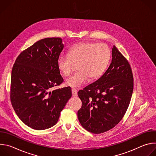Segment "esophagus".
Segmentation results:
<instances>
[{
    "label": "esophagus",
    "instance_id": "obj_1",
    "mask_svg": "<svg viewBox=\"0 0 156 156\" xmlns=\"http://www.w3.org/2000/svg\"><path fill=\"white\" fill-rule=\"evenodd\" d=\"M72 95L73 97H76L78 96V91L76 90V89L75 88H72Z\"/></svg>",
    "mask_w": 156,
    "mask_h": 156
}]
</instances>
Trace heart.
Here are the masks:
<instances>
[{
  "label": "heart",
  "instance_id": "heart-1",
  "mask_svg": "<svg viewBox=\"0 0 156 156\" xmlns=\"http://www.w3.org/2000/svg\"><path fill=\"white\" fill-rule=\"evenodd\" d=\"M111 53L104 44L86 42L71 48L68 54H60L57 61V68L64 76H68L78 63V71L66 81V84L80 87L91 79L102 75L109 63Z\"/></svg>",
  "mask_w": 156,
  "mask_h": 156
}]
</instances>
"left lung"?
<instances>
[{
  "mask_svg": "<svg viewBox=\"0 0 156 156\" xmlns=\"http://www.w3.org/2000/svg\"><path fill=\"white\" fill-rule=\"evenodd\" d=\"M112 62L97 81L80 90L82 106L78 111L81 126L99 134L113 128L123 117L133 91V76L129 63L114 46Z\"/></svg>",
  "mask_w": 156,
  "mask_h": 156,
  "instance_id": "obj_1",
  "label": "left lung"
}]
</instances>
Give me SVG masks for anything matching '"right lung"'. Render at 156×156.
<instances>
[{"label":"right lung","instance_id":"1","mask_svg":"<svg viewBox=\"0 0 156 156\" xmlns=\"http://www.w3.org/2000/svg\"><path fill=\"white\" fill-rule=\"evenodd\" d=\"M63 47L60 37L41 39L21 52L13 66L11 103L19 119L33 129L55 125L72 96L70 86L50 91L63 81L57 65Z\"/></svg>","mask_w":156,"mask_h":156}]
</instances>
